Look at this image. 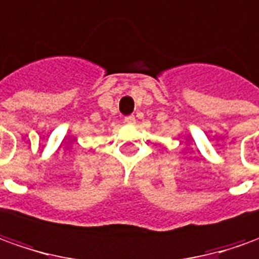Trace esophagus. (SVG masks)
Segmentation results:
<instances>
[{"mask_svg":"<svg viewBox=\"0 0 259 259\" xmlns=\"http://www.w3.org/2000/svg\"><path fill=\"white\" fill-rule=\"evenodd\" d=\"M124 121H125L128 125H133V124H135V117H134V115H126V117L124 118Z\"/></svg>","mask_w":259,"mask_h":259,"instance_id":"34e87169","label":"esophagus"}]
</instances>
